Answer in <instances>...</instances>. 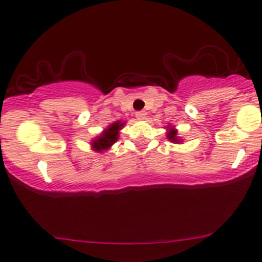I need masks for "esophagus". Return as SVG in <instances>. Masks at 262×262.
<instances>
[{
    "mask_svg": "<svg viewBox=\"0 0 262 262\" xmlns=\"http://www.w3.org/2000/svg\"><path fill=\"white\" fill-rule=\"evenodd\" d=\"M135 117H137L138 120H145V117H146V111H144V110L138 111V113L135 114Z\"/></svg>",
    "mask_w": 262,
    "mask_h": 262,
    "instance_id": "esophagus-1",
    "label": "esophagus"
}]
</instances>
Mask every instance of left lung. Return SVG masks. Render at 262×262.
Masks as SVG:
<instances>
[{"label":"left lung","mask_w":262,"mask_h":262,"mask_svg":"<svg viewBox=\"0 0 262 262\" xmlns=\"http://www.w3.org/2000/svg\"><path fill=\"white\" fill-rule=\"evenodd\" d=\"M166 138L169 139V141H172V142H177V144H180V142H182V140L177 137V129H175L173 127H167V133H166Z\"/></svg>","instance_id":"left-lung-1"}]
</instances>
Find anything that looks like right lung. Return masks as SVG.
Returning <instances> with one entry per match:
<instances>
[{
	"instance_id": "1",
	"label": "right lung",
	"mask_w": 262,
	"mask_h": 262,
	"mask_svg": "<svg viewBox=\"0 0 262 262\" xmlns=\"http://www.w3.org/2000/svg\"><path fill=\"white\" fill-rule=\"evenodd\" d=\"M123 125H124V122H121V121L111 123L105 130H103V133L100 134L99 137L93 139L92 144H91L92 145L93 151L103 152V151H106V149H109L111 146L118 140V134H120V130Z\"/></svg>"
}]
</instances>
